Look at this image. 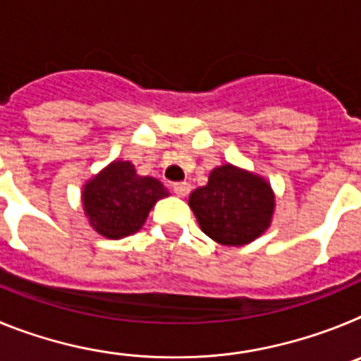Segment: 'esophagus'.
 <instances>
[{
	"label": "esophagus",
	"mask_w": 361,
	"mask_h": 361,
	"mask_svg": "<svg viewBox=\"0 0 361 361\" xmlns=\"http://www.w3.org/2000/svg\"><path fill=\"white\" fill-rule=\"evenodd\" d=\"M173 191L177 193L178 197H186L188 193L191 191V186H190V183H175Z\"/></svg>",
	"instance_id": "esophagus-1"
}]
</instances>
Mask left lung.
Wrapping results in <instances>:
<instances>
[{
    "label": "left lung",
    "instance_id": "8db88e82",
    "mask_svg": "<svg viewBox=\"0 0 361 361\" xmlns=\"http://www.w3.org/2000/svg\"><path fill=\"white\" fill-rule=\"evenodd\" d=\"M188 204L209 238L222 245H244L269 228L275 195L262 177L222 164L212 170L206 186L191 193Z\"/></svg>",
    "mask_w": 361,
    "mask_h": 361
}]
</instances>
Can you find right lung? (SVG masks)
Masks as SVG:
<instances>
[{
	"label": "right lung",
	"instance_id": "right-lung-1",
	"mask_svg": "<svg viewBox=\"0 0 361 361\" xmlns=\"http://www.w3.org/2000/svg\"><path fill=\"white\" fill-rule=\"evenodd\" d=\"M161 180L137 175L130 161H114L82 188V208L90 226L106 238L139 231L149 209L168 197Z\"/></svg>",
	"mask_w": 361,
	"mask_h": 361
}]
</instances>
